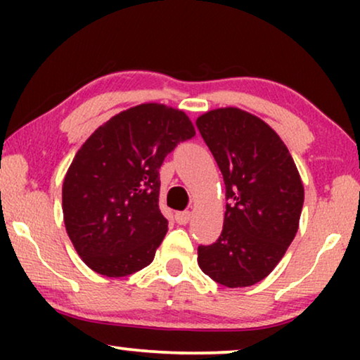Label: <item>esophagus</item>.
<instances>
[{
	"instance_id": "obj_1",
	"label": "esophagus",
	"mask_w": 360,
	"mask_h": 360,
	"mask_svg": "<svg viewBox=\"0 0 360 360\" xmlns=\"http://www.w3.org/2000/svg\"><path fill=\"white\" fill-rule=\"evenodd\" d=\"M190 219H191L190 211H179V213H175V221L179 224H181V226L188 224Z\"/></svg>"
}]
</instances>
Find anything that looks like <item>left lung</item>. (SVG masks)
Wrapping results in <instances>:
<instances>
[{"instance_id": "obj_1", "label": "left lung", "mask_w": 360, "mask_h": 360, "mask_svg": "<svg viewBox=\"0 0 360 360\" xmlns=\"http://www.w3.org/2000/svg\"><path fill=\"white\" fill-rule=\"evenodd\" d=\"M226 185L221 236L198 248L203 272L229 288L250 287L272 272L298 231L304 190L277 132L239 108L196 120Z\"/></svg>"}]
</instances>
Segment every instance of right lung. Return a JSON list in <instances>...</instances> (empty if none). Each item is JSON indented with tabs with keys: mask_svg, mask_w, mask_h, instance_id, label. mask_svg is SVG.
<instances>
[{
	"mask_svg": "<svg viewBox=\"0 0 360 360\" xmlns=\"http://www.w3.org/2000/svg\"><path fill=\"white\" fill-rule=\"evenodd\" d=\"M193 136L184 111L144 103L112 116L78 149L63 179V223L91 270L126 277L154 260L169 229L159 169Z\"/></svg>",
	"mask_w": 360,
	"mask_h": 360,
	"instance_id": "obj_1",
	"label": "right lung"
}]
</instances>
